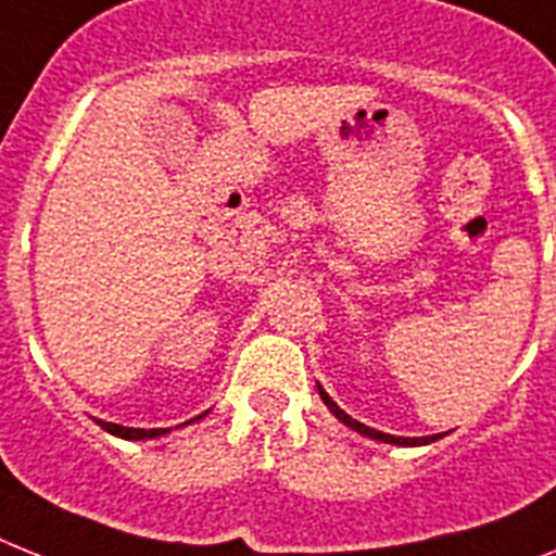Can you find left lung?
<instances>
[{
	"instance_id": "left-lung-1",
	"label": "left lung",
	"mask_w": 556,
	"mask_h": 556,
	"mask_svg": "<svg viewBox=\"0 0 556 556\" xmlns=\"http://www.w3.org/2000/svg\"><path fill=\"white\" fill-rule=\"evenodd\" d=\"M318 392H320V401H324L329 406V412H332V415L338 417V420H341L343 426H350V429H355L357 434H366V438L380 440V443H394V446H424V443H432V440H438V438H394V434L378 432V429H369V426L352 420V417L346 415V412H343L341 406H338V403H334L327 392H324V387H318Z\"/></svg>"
}]
</instances>
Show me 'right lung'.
<instances>
[{"mask_svg":"<svg viewBox=\"0 0 556 556\" xmlns=\"http://www.w3.org/2000/svg\"><path fill=\"white\" fill-rule=\"evenodd\" d=\"M201 417V415H199ZM199 417H192V420H199ZM192 420H187V424H192ZM96 424L102 426L104 432L116 434V438H124V440H147V438H162V434H167L169 429H130V426H118V424H104V420H96Z\"/></svg>","mask_w":556,"mask_h":556,"instance_id":"1","label":"right lung"}]
</instances>
